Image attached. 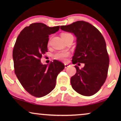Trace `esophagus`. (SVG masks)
Wrapping results in <instances>:
<instances>
[{"label":"esophagus","instance_id":"1","mask_svg":"<svg viewBox=\"0 0 121 121\" xmlns=\"http://www.w3.org/2000/svg\"><path fill=\"white\" fill-rule=\"evenodd\" d=\"M64 65H65V68H68V67H69V66H70V65H69V64H64Z\"/></svg>","mask_w":121,"mask_h":121}]
</instances>
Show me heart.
I'll return each instance as SVG.
<instances>
[{
    "label": "heart",
    "instance_id": "b5f03b06",
    "mask_svg": "<svg viewBox=\"0 0 121 121\" xmlns=\"http://www.w3.org/2000/svg\"><path fill=\"white\" fill-rule=\"evenodd\" d=\"M72 36V35L68 33H63L61 35L62 37H64V36ZM69 55V53L68 51H60V52H57L54 55V58L57 60H65L66 58L68 57Z\"/></svg>",
    "mask_w": 121,
    "mask_h": 121
}]
</instances>
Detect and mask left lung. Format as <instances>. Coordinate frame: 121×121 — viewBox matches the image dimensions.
Listing matches in <instances>:
<instances>
[{"label": "left lung", "mask_w": 121, "mask_h": 121, "mask_svg": "<svg viewBox=\"0 0 121 121\" xmlns=\"http://www.w3.org/2000/svg\"><path fill=\"white\" fill-rule=\"evenodd\" d=\"M60 29L72 33L77 38L73 63L85 64L82 69L75 66L77 72L70 79L73 89L82 95H94L105 82L109 67V57L103 36L95 26L84 21L61 26Z\"/></svg>", "instance_id": "left-lung-1"}]
</instances>
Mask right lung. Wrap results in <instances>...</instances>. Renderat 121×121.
Instances as JSON below:
<instances>
[{
	"instance_id": "right-lung-1",
	"label": "right lung",
	"mask_w": 121,
	"mask_h": 121,
	"mask_svg": "<svg viewBox=\"0 0 121 121\" xmlns=\"http://www.w3.org/2000/svg\"><path fill=\"white\" fill-rule=\"evenodd\" d=\"M59 30L42 23L25 27L16 39L13 52L15 73L24 88L34 96L43 97L56 86L58 74L64 68L57 60L42 64L41 58L48 52L49 35Z\"/></svg>"
}]
</instances>
